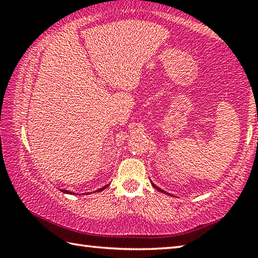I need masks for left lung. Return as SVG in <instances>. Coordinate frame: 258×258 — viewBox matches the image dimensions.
Here are the masks:
<instances>
[{
	"label": "left lung",
	"instance_id": "left-lung-1",
	"mask_svg": "<svg viewBox=\"0 0 258 258\" xmlns=\"http://www.w3.org/2000/svg\"><path fill=\"white\" fill-rule=\"evenodd\" d=\"M152 186H154V187H155V189H157V190H158V191H160V192H164V194H167V192H166V191H164V190H161V189H159V187H158V186H156V185L154 184V183H152Z\"/></svg>",
	"mask_w": 258,
	"mask_h": 258
}]
</instances>
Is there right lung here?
<instances>
[{"instance_id": "right-lung-1", "label": "right lung", "mask_w": 258, "mask_h": 258, "mask_svg": "<svg viewBox=\"0 0 258 258\" xmlns=\"http://www.w3.org/2000/svg\"><path fill=\"white\" fill-rule=\"evenodd\" d=\"M106 187H107V185L106 186H103V187H101V189H99L98 191H102V190H104V189H106ZM61 191H62V192H66V194H73V192H69V191H67V190H61Z\"/></svg>"}]
</instances>
